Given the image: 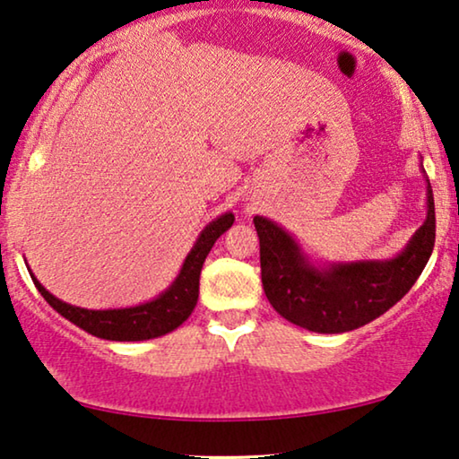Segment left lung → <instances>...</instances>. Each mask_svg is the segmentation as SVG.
Here are the masks:
<instances>
[{
    "label": "left lung",
    "mask_w": 459,
    "mask_h": 459,
    "mask_svg": "<svg viewBox=\"0 0 459 459\" xmlns=\"http://www.w3.org/2000/svg\"><path fill=\"white\" fill-rule=\"evenodd\" d=\"M424 170V168H422ZM426 221L393 260L316 266L279 224L255 216L262 285L270 306L314 333H347L378 318L410 291L435 247V199L426 178Z\"/></svg>",
    "instance_id": "8db88e82"
}]
</instances>
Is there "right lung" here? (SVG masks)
Listing matches in <instances>:
<instances>
[{
    "mask_svg": "<svg viewBox=\"0 0 459 459\" xmlns=\"http://www.w3.org/2000/svg\"><path fill=\"white\" fill-rule=\"evenodd\" d=\"M235 222V216L227 212V214L218 216L212 221L208 227L202 230V235L193 245L189 255L185 257L183 268L170 287L166 289L162 295L156 299L141 303L134 307H120V309H85L70 306V303L57 299L39 282L33 274L35 287L39 293L45 297V301L62 314L64 318L73 322L82 331L100 339L108 341H145L156 339L162 334L178 328L183 322L189 318L193 307L197 306L199 297V274H202V266L208 257L210 249L214 247L216 238L229 230Z\"/></svg>",
    "mask_w": 459,
    "mask_h": 459,
    "instance_id": "right-lung-1",
    "label": "right lung"
}]
</instances>
